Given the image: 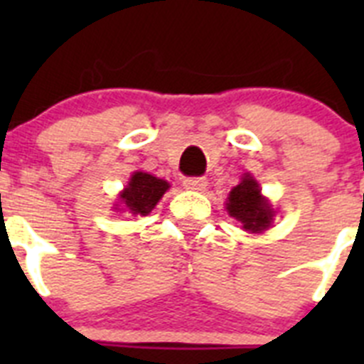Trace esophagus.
<instances>
[{
  "label": "esophagus",
  "mask_w": 364,
  "mask_h": 364,
  "mask_svg": "<svg viewBox=\"0 0 364 364\" xmlns=\"http://www.w3.org/2000/svg\"><path fill=\"white\" fill-rule=\"evenodd\" d=\"M205 186H208V180L204 176H189L184 180V188L191 191H204Z\"/></svg>",
  "instance_id": "obj_1"
}]
</instances>
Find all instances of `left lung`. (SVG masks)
<instances>
[{"instance_id": "1", "label": "left lung", "mask_w": 364, "mask_h": 364, "mask_svg": "<svg viewBox=\"0 0 364 364\" xmlns=\"http://www.w3.org/2000/svg\"><path fill=\"white\" fill-rule=\"evenodd\" d=\"M226 210L230 217L237 218L242 224V230L250 233H262L268 230L275 215L268 198L262 197L259 182L250 173H246L240 184L230 191Z\"/></svg>"}]
</instances>
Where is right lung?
I'll return each mask as SVG.
<instances>
[{"mask_svg":"<svg viewBox=\"0 0 364 364\" xmlns=\"http://www.w3.org/2000/svg\"><path fill=\"white\" fill-rule=\"evenodd\" d=\"M167 189H169V184L166 180L149 175V173L134 171L129 178V184L125 186L118 197L127 213L146 217L153 211L154 205L159 204Z\"/></svg>","mask_w":364,"mask_h":364,"instance_id":"1","label":"right lung"}]
</instances>
